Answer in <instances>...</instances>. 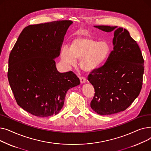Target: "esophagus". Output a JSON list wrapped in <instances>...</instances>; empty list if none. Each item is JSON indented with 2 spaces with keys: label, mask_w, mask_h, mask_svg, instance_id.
<instances>
[{
  "label": "esophagus",
  "mask_w": 151,
  "mask_h": 151,
  "mask_svg": "<svg viewBox=\"0 0 151 151\" xmlns=\"http://www.w3.org/2000/svg\"><path fill=\"white\" fill-rule=\"evenodd\" d=\"M80 82H81V84H84V83H85L86 82V78H84V77H80Z\"/></svg>",
  "instance_id": "34e87169"
}]
</instances>
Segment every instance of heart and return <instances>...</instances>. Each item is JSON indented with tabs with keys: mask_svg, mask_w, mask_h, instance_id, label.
Listing matches in <instances>:
<instances>
[{
	"mask_svg": "<svg viewBox=\"0 0 151 151\" xmlns=\"http://www.w3.org/2000/svg\"><path fill=\"white\" fill-rule=\"evenodd\" d=\"M111 52V47L108 42L78 35L71 40L68 49L66 47L61 49L60 58L68 66H75L76 59L80 60L81 68L91 72L104 64Z\"/></svg>",
	"mask_w": 151,
	"mask_h": 151,
	"instance_id": "b5f03b06",
	"label": "heart"
}]
</instances>
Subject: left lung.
<instances>
[{"label":"left lung","instance_id":"1","mask_svg":"<svg viewBox=\"0 0 151 151\" xmlns=\"http://www.w3.org/2000/svg\"><path fill=\"white\" fill-rule=\"evenodd\" d=\"M102 31H114L113 51L105 64L92 71L88 80L95 95L91 107L100 115L125 110L140 93L144 74V59L137 42L127 30L109 26H94Z\"/></svg>","mask_w":151,"mask_h":151}]
</instances>
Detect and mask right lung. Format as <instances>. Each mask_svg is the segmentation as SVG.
I'll return each mask as SVG.
<instances>
[{"instance_id":"right-lung-1","label":"right lung","mask_w":151,"mask_h":151,"mask_svg":"<svg viewBox=\"0 0 151 151\" xmlns=\"http://www.w3.org/2000/svg\"><path fill=\"white\" fill-rule=\"evenodd\" d=\"M71 21L29 25L22 30L10 54L8 79L18 105L38 117L59 113L67 92L80 84L72 71L60 73L55 59Z\"/></svg>"}]
</instances>
